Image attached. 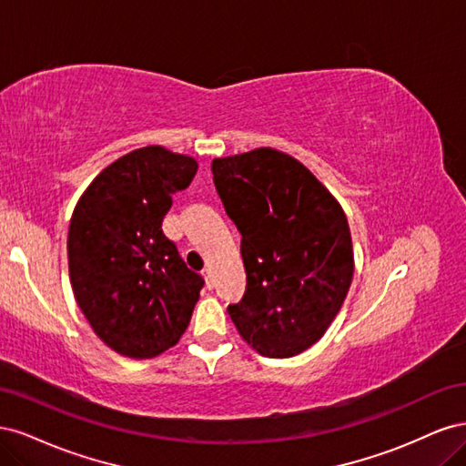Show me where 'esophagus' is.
<instances>
[{
  "mask_svg": "<svg viewBox=\"0 0 466 466\" xmlns=\"http://www.w3.org/2000/svg\"><path fill=\"white\" fill-rule=\"evenodd\" d=\"M202 276H204V279H206V288H208V289L214 288V279H211V272H209V268H204V270H202Z\"/></svg>",
  "mask_w": 466,
  "mask_h": 466,
  "instance_id": "34e87169",
  "label": "esophagus"
}]
</instances>
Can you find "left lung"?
<instances>
[{"mask_svg": "<svg viewBox=\"0 0 466 466\" xmlns=\"http://www.w3.org/2000/svg\"><path fill=\"white\" fill-rule=\"evenodd\" d=\"M211 173L243 237L247 291L229 317L260 356H298L330 327L354 276L344 209L303 163L272 147L214 159Z\"/></svg>", "mask_w": 466, "mask_h": 466, "instance_id": "left-lung-1", "label": "left lung"}]
</instances>
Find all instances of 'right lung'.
<instances>
[{"mask_svg": "<svg viewBox=\"0 0 466 466\" xmlns=\"http://www.w3.org/2000/svg\"><path fill=\"white\" fill-rule=\"evenodd\" d=\"M198 163L161 146L110 163L79 198L67 233L76 301L101 340L120 356L147 360L185 334L204 278L163 233L173 194Z\"/></svg>", "mask_w": 466, "mask_h": 466, "instance_id": "1", "label": "right lung"}]
</instances>
